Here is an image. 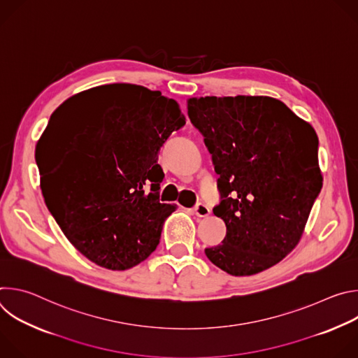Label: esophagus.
Here are the masks:
<instances>
[{
	"label": "esophagus",
	"instance_id": "34e87169",
	"mask_svg": "<svg viewBox=\"0 0 358 358\" xmlns=\"http://www.w3.org/2000/svg\"><path fill=\"white\" fill-rule=\"evenodd\" d=\"M194 213H195V215H198V217H208V215L211 214V210H210V207L207 206V203L198 202L196 206H195V208H194Z\"/></svg>",
	"mask_w": 358,
	"mask_h": 358
}]
</instances>
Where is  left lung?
<instances>
[{
    "label": "left lung",
    "mask_w": 358,
    "mask_h": 358,
    "mask_svg": "<svg viewBox=\"0 0 358 358\" xmlns=\"http://www.w3.org/2000/svg\"><path fill=\"white\" fill-rule=\"evenodd\" d=\"M188 117L213 156L221 194L213 211L227 225L207 258L232 276L276 265L297 245L323 185L315 129L268 96L192 97Z\"/></svg>",
    "instance_id": "8db88e82"
}]
</instances>
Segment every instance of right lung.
Segmentation results:
<instances>
[{"label": "right lung", "mask_w": 358, "mask_h": 358, "mask_svg": "<svg viewBox=\"0 0 358 358\" xmlns=\"http://www.w3.org/2000/svg\"><path fill=\"white\" fill-rule=\"evenodd\" d=\"M184 124L176 100L127 83L85 90L50 116L35 150L42 194L87 259L126 271L157 248L176 210L160 202L159 151Z\"/></svg>", "instance_id": "add662e5"}]
</instances>
